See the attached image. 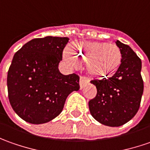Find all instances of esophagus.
<instances>
[{"label": "esophagus", "mask_w": 150, "mask_h": 150, "mask_svg": "<svg viewBox=\"0 0 150 150\" xmlns=\"http://www.w3.org/2000/svg\"><path fill=\"white\" fill-rule=\"evenodd\" d=\"M90 82V79L88 77H85V76H81L80 79V89L83 88V86L86 84V83H89Z\"/></svg>", "instance_id": "1"}]
</instances>
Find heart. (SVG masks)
Wrapping results in <instances>:
<instances>
[{
    "instance_id": "1",
    "label": "heart",
    "mask_w": 150,
    "mask_h": 150,
    "mask_svg": "<svg viewBox=\"0 0 150 150\" xmlns=\"http://www.w3.org/2000/svg\"><path fill=\"white\" fill-rule=\"evenodd\" d=\"M64 59L70 65L86 61L89 73L96 78H107L114 75L122 61L120 49L115 44L97 41H81L66 50Z\"/></svg>"
}]
</instances>
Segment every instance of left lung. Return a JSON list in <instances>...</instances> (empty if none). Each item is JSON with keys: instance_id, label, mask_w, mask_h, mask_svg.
I'll return each mask as SVG.
<instances>
[{"instance_id": "8db88e82", "label": "left lung", "mask_w": 150, "mask_h": 150, "mask_svg": "<svg viewBox=\"0 0 150 150\" xmlns=\"http://www.w3.org/2000/svg\"><path fill=\"white\" fill-rule=\"evenodd\" d=\"M115 43L122 53L120 66L108 79L91 80L97 94L89 101L91 115L111 127L121 126L136 115L144 91L141 59L128 45L120 40Z\"/></svg>"}]
</instances>
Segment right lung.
I'll use <instances>...</instances> for the list:
<instances>
[{"label":"right lung","mask_w":150,"mask_h":150,"mask_svg":"<svg viewBox=\"0 0 150 150\" xmlns=\"http://www.w3.org/2000/svg\"><path fill=\"white\" fill-rule=\"evenodd\" d=\"M68 41V37L36 38L14 54L7 74L8 97L25 121L52 120L61 113L67 96L80 90L79 75H64L58 69Z\"/></svg>","instance_id":"add662e5"}]
</instances>
